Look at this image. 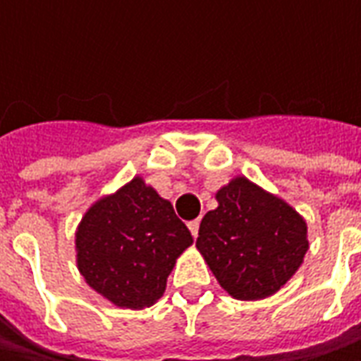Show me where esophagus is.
Segmentation results:
<instances>
[{"mask_svg": "<svg viewBox=\"0 0 361 361\" xmlns=\"http://www.w3.org/2000/svg\"><path fill=\"white\" fill-rule=\"evenodd\" d=\"M188 229L192 233V237H197V235H199V221H190V223H188Z\"/></svg>", "mask_w": 361, "mask_h": 361, "instance_id": "esophagus-1", "label": "esophagus"}]
</instances>
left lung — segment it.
I'll return each mask as SVG.
<instances>
[{"label":"left lung","instance_id":"1","mask_svg":"<svg viewBox=\"0 0 361 361\" xmlns=\"http://www.w3.org/2000/svg\"><path fill=\"white\" fill-rule=\"evenodd\" d=\"M215 199L219 207L202 216L197 249L219 285L241 301L277 293L310 249L305 219L247 176H235Z\"/></svg>","mask_w":361,"mask_h":361}]
</instances>
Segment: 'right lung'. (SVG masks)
Segmentation results:
<instances>
[{
	"label": "right lung",
	"instance_id": "obj_1",
	"mask_svg": "<svg viewBox=\"0 0 361 361\" xmlns=\"http://www.w3.org/2000/svg\"><path fill=\"white\" fill-rule=\"evenodd\" d=\"M192 245L187 225L142 176L92 204L76 229V263L96 293L124 310L154 305L176 259Z\"/></svg>",
	"mask_w": 361,
	"mask_h": 361
}]
</instances>
